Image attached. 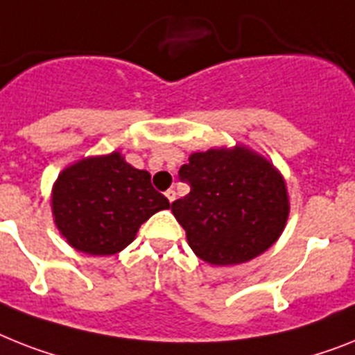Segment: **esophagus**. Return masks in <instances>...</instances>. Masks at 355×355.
Wrapping results in <instances>:
<instances>
[{
  "mask_svg": "<svg viewBox=\"0 0 355 355\" xmlns=\"http://www.w3.org/2000/svg\"><path fill=\"white\" fill-rule=\"evenodd\" d=\"M165 196H166V199H168V201H171V203H172V201H174V199H175V190L174 189H168L165 192Z\"/></svg>",
  "mask_w": 355,
  "mask_h": 355,
  "instance_id": "esophagus-1",
  "label": "esophagus"
}]
</instances>
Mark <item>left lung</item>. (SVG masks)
Instances as JSON below:
<instances>
[{
  "label": "left lung",
  "instance_id": "obj_1",
  "mask_svg": "<svg viewBox=\"0 0 355 355\" xmlns=\"http://www.w3.org/2000/svg\"><path fill=\"white\" fill-rule=\"evenodd\" d=\"M190 187L172 203L190 248L210 265H239L270 248L285 228L288 198L276 168L243 146L192 154L180 168Z\"/></svg>",
  "mask_w": 355,
  "mask_h": 355
}]
</instances>
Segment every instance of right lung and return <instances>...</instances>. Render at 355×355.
<instances>
[{
    "instance_id": "obj_1",
    "label": "right lung",
    "mask_w": 355,
    "mask_h": 355,
    "mask_svg": "<svg viewBox=\"0 0 355 355\" xmlns=\"http://www.w3.org/2000/svg\"><path fill=\"white\" fill-rule=\"evenodd\" d=\"M171 209L168 199L112 152L63 171L54 184L52 212L69 245L90 256H112L130 245L146 219Z\"/></svg>"
}]
</instances>
